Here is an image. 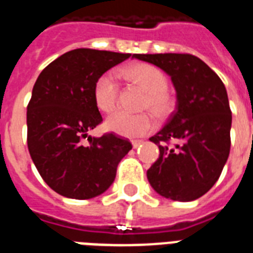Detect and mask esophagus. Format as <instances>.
I'll use <instances>...</instances> for the list:
<instances>
[{
  "label": "esophagus",
  "mask_w": 253,
  "mask_h": 253,
  "mask_svg": "<svg viewBox=\"0 0 253 253\" xmlns=\"http://www.w3.org/2000/svg\"><path fill=\"white\" fill-rule=\"evenodd\" d=\"M142 142H143L142 139H132V145H133V147H134V149H137V147H138Z\"/></svg>",
  "instance_id": "1"
}]
</instances>
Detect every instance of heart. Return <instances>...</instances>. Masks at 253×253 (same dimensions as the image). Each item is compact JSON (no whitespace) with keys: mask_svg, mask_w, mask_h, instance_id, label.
Returning <instances> with one entry per match:
<instances>
[{"mask_svg":"<svg viewBox=\"0 0 253 253\" xmlns=\"http://www.w3.org/2000/svg\"><path fill=\"white\" fill-rule=\"evenodd\" d=\"M119 74L146 91L143 108H150L158 117H166L172 112L175 100L167 90V77L159 68L139 62L125 66ZM92 98L99 111L110 114L115 110L117 103V84L111 73H103L96 78L92 87ZM154 126L155 119L150 112L130 115L119 111L111 115L106 121L108 130L125 137L143 136L153 130Z\"/></svg>","mask_w":253,"mask_h":253,"instance_id":"b5f03b06","label":"heart"}]
</instances>
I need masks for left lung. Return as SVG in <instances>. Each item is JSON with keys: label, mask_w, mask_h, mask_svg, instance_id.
<instances>
[{"label": "left lung", "mask_w": 253, "mask_h": 253, "mask_svg": "<svg viewBox=\"0 0 253 253\" xmlns=\"http://www.w3.org/2000/svg\"><path fill=\"white\" fill-rule=\"evenodd\" d=\"M165 70L176 90V110L150 138L159 158L147 169L154 191L173 201H193L221 176L230 154L231 110L221 78L189 53L133 54Z\"/></svg>", "instance_id": "left-lung-1"}]
</instances>
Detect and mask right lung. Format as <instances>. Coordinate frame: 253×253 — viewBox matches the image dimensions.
Instances as JSON below:
<instances>
[{
    "label": "right lung",
    "mask_w": 253,
    "mask_h": 253,
    "mask_svg": "<svg viewBox=\"0 0 253 253\" xmlns=\"http://www.w3.org/2000/svg\"><path fill=\"white\" fill-rule=\"evenodd\" d=\"M130 56L78 48L38 77L27 106V146L40 176L58 195L76 200L102 195L132 149L128 139L114 133L88 136L103 121L92 98L95 81Z\"/></svg>",
    "instance_id": "right-lung-1"
}]
</instances>
